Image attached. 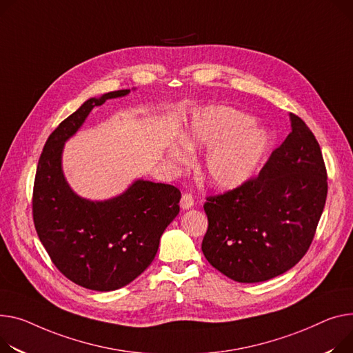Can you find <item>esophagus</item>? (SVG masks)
I'll return each instance as SVG.
<instances>
[{
	"label": "esophagus",
	"instance_id": "esophagus-1",
	"mask_svg": "<svg viewBox=\"0 0 353 353\" xmlns=\"http://www.w3.org/2000/svg\"><path fill=\"white\" fill-rule=\"evenodd\" d=\"M193 205H194V199H193V196L189 194V193H184V194L181 196V200H180V207H181L183 210H189V208H192Z\"/></svg>",
	"mask_w": 353,
	"mask_h": 353
}]
</instances>
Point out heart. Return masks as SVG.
Returning a JSON list of instances; mask_svg holds the SVG:
<instances>
[{
    "label": "heart",
    "mask_w": 353,
    "mask_h": 353,
    "mask_svg": "<svg viewBox=\"0 0 353 353\" xmlns=\"http://www.w3.org/2000/svg\"><path fill=\"white\" fill-rule=\"evenodd\" d=\"M270 146L268 132L252 119L228 106L200 112L183 136L169 146V159L183 166L190 150L208 149L203 161V177L219 190H231L247 183L260 168Z\"/></svg>",
    "instance_id": "obj_1"
}]
</instances>
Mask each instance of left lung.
<instances>
[{
  "label": "left lung",
  "instance_id": "8db88e82",
  "mask_svg": "<svg viewBox=\"0 0 353 353\" xmlns=\"http://www.w3.org/2000/svg\"><path fill=\"white\" fill-rule=\"evenodd\" d=\"M291 133L255 179L208 197L207 261L237 283H263L291 270L308 251L326 201L321 148L290 113Z\"/></svg>",
  "mask_w": 353,
  "mask_h": 353
}]
</instances>
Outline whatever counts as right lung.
<instances>
[{"mask_svg":"<svg viewBox=\"0 0 353 353\" xmlns=\"http://www.w3.org/2000/svg\"><path fill=\"white\" fill-rule=\"evenodd\" d=\"M132 89L89 98L51 133L38 161L34 224L55 267L72 283L93 291L130 284L154 260L161 234L176 219L181 193L174 185L136 179L106 200H89L69 185L62 153L95 106Z\"/></svg>","mask_w":353,"mask_h":353,"instance_id":"right-lung-1","label":"right lung"}]
</instances>
